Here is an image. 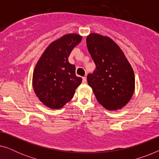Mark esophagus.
<instances>
[{
  "label": "esophagus",
  "mask_w": 159,
  "mask_h": 159,
  "mask_svg": "<svg viewBox=\"0 0 159 159\" xmlns=\"http://www.w3.org/2000/svg\"><path fill=\"white\" fill-rule=\"evenodd\" d=\"M86 82H87V78H86V77H82V83L85 84Z\"/></svg>",
  "instance_id": "1"
}]
</instances>
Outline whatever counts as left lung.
<instances>
[{"label": "left lung", "mask_w": 159, "mask_h": 159, "mask_svg": "<svg viewBox=\"0 0 159 159\" xmlns=\"http://www.w3.org/2000/svg\"><path fill=\"white\" fill-rule=\"evenodd\" d=\"M87 47L95 64L87 77L97 101L107 110L121 109L134 90V75L125 54L108 37L91 33Z\"/></svg>", "instance_id": "8db88e82"}]
</instances>
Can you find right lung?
Wrapping results in <instances>:
<instances>
[{"instance_id":"add662e5","label":"right lung","mask_w":159,"mask_h":159,"mask_svg":"<svg viewBox=\"0 0 159 159\" xmlns=\"http://www.w3.org/2000/svg\"><path fill=\"white\" fill-rule=\"evenodd\" d=\"M77 34H67L48 45L37 63L32 77L34 91L39 100L53 109L62 108L74 96L82 78L68 58L81 42Z\"/></svg>"}]
</instances>
